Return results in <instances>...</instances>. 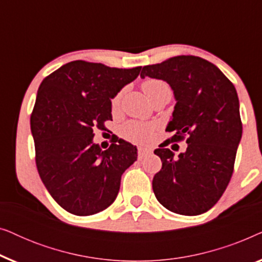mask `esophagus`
Segmentation results:
<instances>
[{
    "label": "esophagus",
    "instance_id": "esophagus-1",
    "mask_svg": "<svg viewBox=\"0 0 262 262\" xmlns=\"http://www.w3.org/2000/svg\"><path fill=\"white\" fill-rule=\"evenodd\" d=\"M151 152V149L149 148H138V159L142 160L144 159L146 155H149V154Z\"/></svg>",
    "mask_w": 262,
    "mask_h": 262
}]
</instances>
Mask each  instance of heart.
<instances>
[{"label": "heart", "instance_id": "heart-1", "mask_svg": "<svg viewBox=\"0 0 262 262\" xmlns=\"http://www.w3.org/2000/svg\"><path fill=\"white\" fill-rule=\"evenodd\" d=\"M142 89L143 92L145 93L146 96L150 98V96L155 94L156 92L163 91V89H170L169 85H168L166 82L162 80H157V78H148L142 83ZM120 98L121 93H118L116 96H113L112 100H111V107L112 110H117L118 106L120 103ZM121 136L124 138L128 139V141L135 142V143H146L149 142L150 139L152 138V132H154V126L150 124L142 123V121H128L121 127Z\"/></svg>", "mask_w": 262, "mask_h": 262}]
</instances>
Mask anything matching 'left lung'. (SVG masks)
I'll use <instances>...</instances> for the list:
<instances>
[{"mask_svg":"<svg viewBox=\"0 0 262 262\" xmlns=\"http://www.w3.org/2000/svg\"><path fill=\"white\" fill-rule=\"evenodd\" d=\"M145 76L166 81L177 99L166 130L174 135L154 151L162 161L152 179L154 193L171 212L202 214L220 200L234 171L242 137L237 93L214 64L196 56L145 66L141 77ZM185 139L188 149L174 157L167 145Z\"/></svg>","mask_w":262,"mask_h":262,"instance_id":"8db88e82","label":"left lung"}]
</instances>
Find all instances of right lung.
I'll return each mask as SVG.
<instances>
[{"mask_svg":"<svg viewBox=\"0 0 262 262\" xmlns=\"http://www.w3.org/2000/svg\"><path fill=\"white\" fill-rule=\"evenodd\" d=\"M141 69L74 60L42 80L31 114L35 164L46 189L68 212L89 216L107 209L121 175L137 160L130 143L119 139L102 151L93 137L112 120L111 99Z\"/></svg>","mask_w":262,"mask_h":262,"instance_id":"obj_1","label":"right lung"}]
</instances>
